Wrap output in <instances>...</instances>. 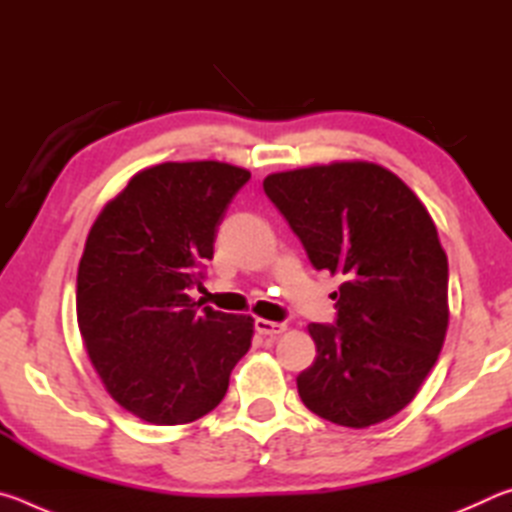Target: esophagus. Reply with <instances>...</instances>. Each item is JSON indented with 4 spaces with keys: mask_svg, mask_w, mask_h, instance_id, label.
Instances as JSON below:
<instances>
[{
    "mask_svg": "<svg viewBox=\"0 0 512 512\" xmlns=\"http://www.w3.org/2000/svg\"><path fill=\"white\" fill-rule=\"evenodd\" d=\"M255 329L262 336H280V334L287 332V323H275V320L257 318L255 320Z\"/></svg>",
    "mask_w": 512,
    "mask_h": 512,
    "instance_id": "esophagus-1",
    "label": "esophagus"
}]
</instances>
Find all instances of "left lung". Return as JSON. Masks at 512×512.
<instances>
[{
  "instance_id": "obj_1",
  "label": "left lung",
  "mask_w": 512,
  "mask_h": 512,
  "mask_svg": "<svg viewBox=\"0 0 512 512\" xmlns=\"http://www.w3.org/2000/svg\"><path fill=\"white\" fill-rule=\"evenodd\" d=\"M264 192L311 264L343 277L336 325L307 327L318 357L298 375L300 400L341 427L393 418L420 391L449 323L447 255L427 207L363 160L271 173Z\"/></svg>"
}]
</instances>
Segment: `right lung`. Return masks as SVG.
Wrapping results in <instances>:
<instances>
[{"label":"right lung","instance_id":"obj_1","mask_svg":"<svg viewBox=\"0 0 512 512\" xmlns=\"http://www.w3.org/2000/svg\"><path fill=\"white\" fill-rule=\"evenodd\" d=\"M250 171L164 162L135 173L92 223L76 277L85 350L121 409L187 424L219 406L253 341V316L194 302L216 228Z\"/></svg>","mask_w":512,"mask_h":512}]
</instances>
